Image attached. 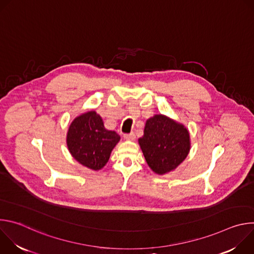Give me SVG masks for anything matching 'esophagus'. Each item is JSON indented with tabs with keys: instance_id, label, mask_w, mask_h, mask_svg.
<instances>
[{
	"instance_id": "1",
	"label": "esophagus",
	"mask_w": 254,
	"mask_h": 254,
	"mask_svg": "<svg viewBox=\"0 0 254 254\" xmlns=\"http://www.w3.org/2000/svg\"><path fill=\"white\" fill-rule=\"evenodd\" d=\"M124 137L127 140H133L135 138V134L133 132H129V133H126L124 134Z\"/></svg>"
}]
</instances>
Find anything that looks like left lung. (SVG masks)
Here are the masks:
<instances>
[{
    "mask_svg": "<svg viewBox=\"0 0 254 254\" xmlns=\"http://www.w3.org/2000/svg\"><path fill=\"white\" fill-rule=\"evenodd\" d=\"M138 143L149 167L158 175L175 170L186 159L191 146L188 129L163 115L147 121Z\"/></svg>",
    "mask_w": 254,
    "mask_h": 254,
    "instance_id": "8db88e82",
    "label": "left lung"
}]
</instances>
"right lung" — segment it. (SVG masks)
<instances>
[{
	"label": "right lung",
	"instance_id": "right-lung-1",
	"mask_svg": "<svg viewBox=\"0 0 254 254\" xmlns=\"http://www.w3.org/2000/svg\"><path fill=\"white\" fill-rule=\"evenodd\" d=\"M121 136L104 127L102 119L95 112H87L71 123L67 132V147L78 163L98 171L110 160L112 151Z\"/></svg>",
	"mask_w": 254,
	"mask_h": 254
}]
</instances>
